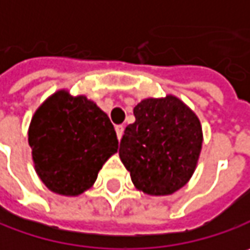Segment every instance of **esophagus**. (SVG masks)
Here are the masks:
<instances>
[{"instance_id": "esophagus-1", "label": "esophagus", "mask_w": 250, "mask_h": 250, "mask_svg": "<svg viewBox=\"0 0 250 250\" xmlns=\"http://www.w3.org/2000/svg\"><path fill=\"white\" fill-rule=\"evenodd\" d=\"M116 133H117V139L122 140L123 133H125V127L123 125H116Z\"/></svg>"}]
</instances>
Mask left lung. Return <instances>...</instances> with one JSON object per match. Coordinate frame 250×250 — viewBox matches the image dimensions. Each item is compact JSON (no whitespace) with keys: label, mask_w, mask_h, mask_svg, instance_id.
I'll use <instances>...</instances> for the list:
<instances>
[{"label":"left lung","mask_w":250,"mask_h":250,"mask_svg":"<svg viewBox=\"0 0 250 250\" xmlns=\"http://www.w3.org/2000/svg\"><path fill=\"white\" fill-rule=\"evenodd\" d=\"M119 155L134 187L147 195H171L188 183L202 148L195 111L174 95L148 97L134 107Z\"/></svg>","instance_id":"left-lung-1"}]
</instances>
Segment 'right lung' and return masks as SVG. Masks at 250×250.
<instances>
[{"label":"right lung","mask_w":250,"mask_h":250,"mask_svg":"<svg viewBox=\"0 0 250 250\" xmlns=\"http://www.w3.org/2000/svg\"><path fill=\"white\" fill-rule=\"evenodd\" d=\"M28 143L39 180L63 197L92 188L97 172L119 148L109 116L93 100L66 89L56 90L35 110Z\"/></svg>","instance_id":"obj_1"}]
</instances>
